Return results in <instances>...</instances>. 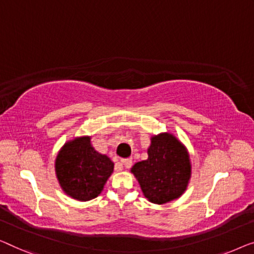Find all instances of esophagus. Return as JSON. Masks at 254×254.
Wrapping results in <instances>:
<instances>
[{
	"instance_id": "34e87169",
	"label": "esophagus",
	"mask_w": 254,
	"mask_h": 254,
	"mask_svg": "<svg viewBox=\"0 0 254 254\" xmlns=\"http://www.w3.org/2000/svg\"><path fill=\"white\" fill-rule=\"evenodd\" d=\"M122 164L124 165V168H131L132 165V160H130V158H127V160H122Z\"/></svg>"
}]
</instances>
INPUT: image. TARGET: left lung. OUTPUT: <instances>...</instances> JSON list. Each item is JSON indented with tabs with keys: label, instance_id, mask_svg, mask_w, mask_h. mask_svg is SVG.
Returning <instances> with one entry per match:
<instances>
[{
	"label": "left lung",
	"instance_id": "1",
	"mask_svg": "<svg viewBox=\"0 0 254 254\" xmlns=\"http://www.w3.org/2000/svg\"><path fill=\"white\" fill-rule=\"evenodd\" d=\"M148 158L135 163L131 172L137 178L142 194L154 204L179 198L191 176L190 158L184 143L170 132L150 138Z\"/></svg>",
	"mask_w": 254,
	"mask_h": 254
}]
</instances>
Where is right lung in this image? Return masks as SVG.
I'll list each match as a JSON object with an SVG mask.
<instances>
[{
    "label": "right lung",
    "instance_id": "1",
    "mask_svg": "<svg viewBox=\"0 0 254 254\" xmlns=\"http://www.w3.org/2000/svg\"><path fill=\"white\" fill-rule=\"evenodd\" d=\"M57 179L66 195L86 202L103 191L106 181L114 170L107 155L91 145V137H77L66 142L55 162Z\"/></svg>",
    "mask_w": 254,
    "mask_h": 254
}]
</instances>
